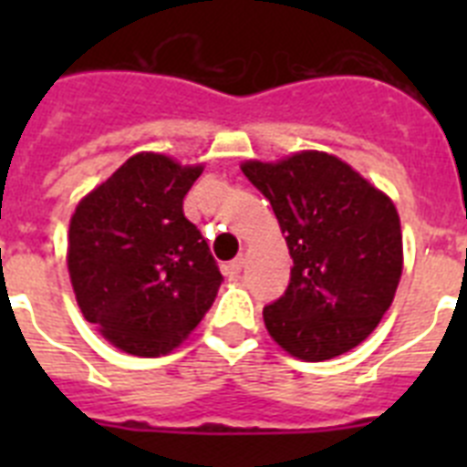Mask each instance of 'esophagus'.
I'll list each match as a JSON object with an SVG mask.
<instances>
[{
	"instance_id": "34e87169",
	"label": "esophagus",
	"mask_w": 467,
	"mask_h": 467,
	"mask_svg": "<svg viewBox=\"0 0 467 467\" xmlns=\"http://www.w3.org/2000/svg\"><path fill=\"white\" fill-rule=\"evenodd\" d=\"M243 266H245V257H243V254H238L236 259H231L229 269H226V271H229L231 278H236V275H241Z\"/></svg>"
}]
</instances>
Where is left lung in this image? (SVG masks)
Wrapping results in <instances>:
<instances>
[{"label":"left lung","instance_id":"left-lung-1","mask_svg":"<svg viewBox=\"0 0 467 467\" xmlns=\"http://www.w3.org/2000/svg\"><path fill=\"white\" fill-rule=\"evenodd\" d=\"M241 171L269 198L295 264L285 295L264 306V325L299 360L348 353L374 332L402 275L393 201L325 151L247 161Z\"/></svg>","mask_w":467,"mask_h":467}]
</instances>
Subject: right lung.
Here are the masks:
<instances>
[{
    "instance_id": "right-lung-1",
    "label": "right lung",
    "mask_w": 467,
    "mask_h": 467,
    "mask_svg": "<svg viewBox=\"0 0 467 467\" xmlns=\"http://www.w3.org/2000/svg\"><path fill=\"white\" fill-rule=\"evenodd\" d=\"M203 166L142 151L95 187L69 222L77 304L130 356H166L196 327L222 285L217 262L182 201Z\"/></svg>"
}]
</instances>
